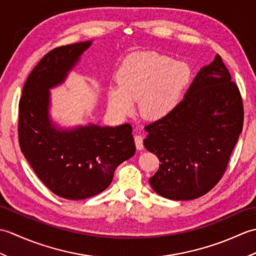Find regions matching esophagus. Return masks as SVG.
<instances>
[{"label":"esophagus","mask_w":256,"mask_h":256,"mask_svg":"<svg viewBox=\"0 0 256 256\" xmlns=\"http://www.w3.org/2000/svg\"><path fill=\"white\" fill-rule=\"evenodd\" d=\"M134 140H135V145H136V148L138 150H143L144 145H143V136H142V135H135Z\"/></svg>","instance_id":"obj_1"}]
</instances>
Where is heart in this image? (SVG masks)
I'll return each instance as SVG.
<instances>
[{"label": "heart", "mask_w": 256, "mask_h": 256, "mask_svg": "<svg viewBox=\"0 0 256 256\" xmlns=\"http://www.w3.org/2000/svg\"><path fill=\"white\" fill-rule=\"evenodd\" d=\"M192 76L186 62L154 52L132 54L118 69V84L108 86V106L113 114L124 116L138 100L143 116L162 118L179 104Z\"/></svg>", "instance_id": "1"}]
</instances>
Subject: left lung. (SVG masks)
Returning <instances> with one entry per match:
<instances>
[{"label":"left lung","instance_id":"1","mask_svg":"<svg viewBox=\"0 0 256 256\" xmlns=\"http://www.w3.org/2000/svg\"><path fill=\"white\" fill-rule=\"evenodd\" d=\"M243 102L229 70L216 55L200 69L184 99L145 126V148L160 162L150 178L156 194L192 200L219 182L243 128Z\"/></svg>","mask_w":256,"mask_h":256}]
</instances>
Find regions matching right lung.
Returning <instances> with one entry per match:
<instances>
[{"instance_id":"obj_1","label":"right lung","mask_w":256,"mask_h":256,"mask_svg":"<svg viewBox=\"0 0 256 256\" xmlns=\"http://www.w3.org/2000/svg\"><path fill=\"white\" fill-rule=\"evenodd\" d=\"M92 40L57 47L30 74L18 106L22 153L45 186L59 197L81 200L106 190L116 168L135 154L132 126L89 123L58 128L50 116L52 88L64 82Z\"/></svg>"}]
</instances>
